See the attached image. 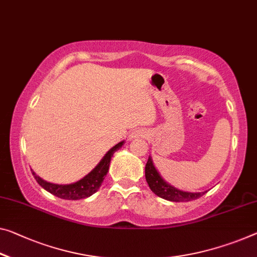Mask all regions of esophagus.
Wrapping results in <instances>:
<instances>
[{"label":"esophagus","mask_w":257,"mask_h":257,"mask_svg":"<svg viewBox=\"0 0 257 257\" xmlns=\"http://www.w3.org/2000/svg\"><path fill=\"white\" fill-rule=\"evenodd\" d=\"M147 137V132L145 130H136L130 133V139H136V138H146Z\"/></svg>","instance_id":"obj_1"}]
</instances>
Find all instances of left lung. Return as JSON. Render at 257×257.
Listing matches in <instances>:
<instances>
[{
  "instance_id": "obj_1",
  "label": "left lung",
  "mask_w": 257,
  "mask_h": 257,
  "mask_svg": "<svg viewBox=\"0 0 257 257\" xmlns=\"http://www.w3.org/2000/svg\"><path fill=\"white\" fill-rule=\"evenodd\" d=\"M145 175L146 180H147L148 186L152 189V192L155 193L157 196L162 197V199L172 201V202H187V201L199 199V197L207 193V191L197 193L184 192L171 186V185L168 184L167 181L162 178L159 171H157L156 168L154 167L151 156L148 157L147 164H146Z\"/></svg>"
}]
</instances>
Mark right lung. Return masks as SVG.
Instances as JSON below:
<instances>
[{"label": "right lung", "instance_id": "obj_1", "mask_svg": "<svg viewBox=\"0 0 257 257\" xmlns=\"http://www.w3.org/2000/svg\"><path fill=\"white\" fill-rule=\"evenodd\" d=\"M124 145V141L118 142L117 145L108 151V153L103 156V159L100 161L95 168L90 171L88 175H86L84 178L76 181L73 184L68 185H57L53 183H48V181L43 180L40 177L35 175V172L32 171V175L34 176L35 180L40 185L42 188H45L47 192L51 193V194L61 197L64 200H80L86 199L90 195H93L98 188H100L102 181L104 180V177L106 176L109 170L110 161L115 152H117L121 146Z\"/></svg>", "mask_w": 257, "mask_h": 257}]
</instances>
